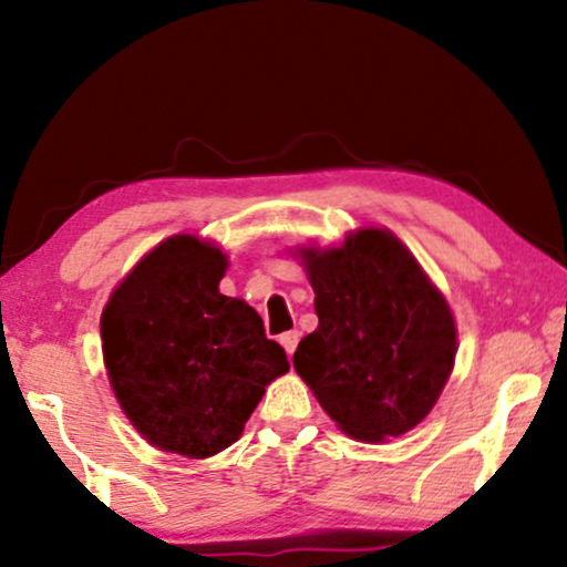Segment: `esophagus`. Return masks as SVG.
Segmentation results:
<instances>
[{"label": "esophagus", "mask_w": 567, "mask_h": 567, "mask_svg": "<svg viewBox=\"0 0 567 567\" xmlns=\"http://www.w3.org/2000/svg\"><path fill=\"white\" fill-rule=\"evenodd\" d=\"M297 343H299V330H289L281 336V346H284V351L289 353V359L293 355V351H297Z\"/></svg>", "instance_id": "1"}]
</instances>
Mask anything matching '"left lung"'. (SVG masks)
<instances>
[{"label": "left lung", "mask_w": 567, "mask_h": 567, "mask_svg": "<svg viewBox=\"0 0 567 567\" xmlns=\"http://www.w3.org/2000/svg\"><path fill=\"white\" fill-rule=\"evenodd\" d=\"M299 252L320 324L293 353L297 374L348 436L384 441L415 429L454 369L444 293L390 229Z\"/></svg>", "instance_id": "8db88e82"}]
</instances>
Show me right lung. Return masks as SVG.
Listing matches in <instances>:
<instances>
[{
  "label": "right lung",
  "mask_w": 567,
  "mask_h": 567,
  "mask_svg": "<svg viewBox=\"0 0 567 567\" xmlns=\"http://www.w3.org/2000/svg\"><path fill=\"white\" fill-rule=\"evenodd\" d=\"M227 255L193 235L146 252L100 317L118 405L162 452L206 460L235 444L266 386L289 371L260 315L224 297Z\"/></svg>",
  "instance_id": "obj_1"
}]
</instances>
